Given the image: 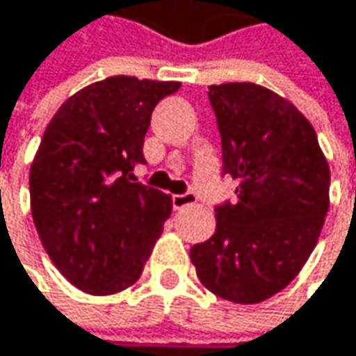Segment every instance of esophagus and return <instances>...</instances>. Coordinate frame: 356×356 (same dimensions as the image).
<instances>
[{"label":"esophagus","instance_id":"esophagus-1","mask_svg":"<svg viewBox=\"0 0 356 356\" xmlns=\"http://www.w3.org/2000/svg\"><path fill=\"white\" fill-rule=\"evenodd\" d=\"M196 202H198V196H196L194 192L175 194V196L170 198V204H172V209H175V211H181V209L192 207V204H196Z\"/></svg>","mask_w":356,"mask_h":356}]
</instances>
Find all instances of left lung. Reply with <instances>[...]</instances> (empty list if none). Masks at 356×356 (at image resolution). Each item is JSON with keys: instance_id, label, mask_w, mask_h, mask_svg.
<instances>
[{"instance_id": "obj_1", "label": "left lung", "mask_w": 356, "mask_h": 356, "mask_svg": "<svg viewBox=\"0 0 356 356\" xmlns=\"http://www.w3.org/2000/svg\"><path fill=\"white\" fill-rule=\"evenodd\" d=\"M223 175L236 200L215 207V236L192 246L200 282L217 296L257 305L305 267L330 209V166L311 122L254 83L209 87Z\"/></svg>"}]
</instances>
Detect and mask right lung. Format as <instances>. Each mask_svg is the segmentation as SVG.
<instances>
[{"mask_svg": "<svg viewBox=\"0 0 356 356\" xmlns=\"http://www.w3.org/2000/svg\"><path fill=\"white\" fill-rule=\"evenodd\" d=\"M179 83L110 76L66 99L31 166V211L41 244L79 290L116 294L143 271L170 198L135 181L156 104Z\"/></svg>", "mask_w": 356, "mask_h": 356, "instance_id": "right-lung-1", "label": "right lung"}]
</instances>
